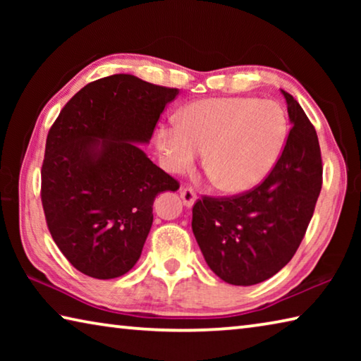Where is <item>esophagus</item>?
Wrapping results in <instances>:
<instances>
[{
    "instance_id": "34e87169",
    "label": "esophagus",
    "mask_w": 361,
    "mask_h": 361,
    "mask_svg": "<svg viewBox=\"0 0 361 361\" xmlns=\"http://www.w3.org/2000/svg\"><path fill=\"white\" fill-rule=\"evenodd\" d=\"M180 195L186 209H191V207L195 204V200H197V195H195V192L191 188H183L180 191Z\"/></svg>"
}]
</instances>
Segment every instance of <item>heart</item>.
Instances as JSON below:
<instances>
[{
  "label": "heart",
  "mask_w": 361,
  "mask_h": 361,
  "mask_svg": "<svg viewBox=\"0 0 361 361\" xmlns=\"http://www.w3.org/2000/svg\"><path fill=\"white\" fill-rule=\"evenodd\" d=\"M288 121L276 102L228 97L181 108L175 127H159L156 146L170 173H185L204 152L219 191L243 194L266 180L282 154Z\"/></svg>",
  "instance_id": "1"
}]
</instances>
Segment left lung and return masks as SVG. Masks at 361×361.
Segmentation results:
<instances>
[{
  "mask_svg": "<svg viewBox=\"0 0 361 361\" xmlns=\"http://www.w3.org/2000/svg\"><path fill=\"white\" fill-rule=\"evenodd\" d=\"M291 124L282 156L253 191L204 197L192 207V232L207 264L226 283L264 282L288 264L314 215L322 156L314 126L282 90Z\"/></svg>",
  "mask_w": 361,
  "mask_h": 361,
  "instance_id": "1",
  "label": "left lung"
}]
</instances>
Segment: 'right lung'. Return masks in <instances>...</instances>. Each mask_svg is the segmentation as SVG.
Wrapping results in <instances>:
<instances>
[{
  "mask_svg": "<svg viewBox=\"0 0 361 361\" xmlns=\"http://www.w3.org/2000/svg\"><path fill=\"white\" fill-rule=\"evenodd\" d=\"M176 95L119 73L79 90L49 130L42 209L54 242L85 276L129 272L149 234L156 195L178 189L140 148Z\"/></svg>",
  "mask_w": 361,
  "mask_h": 361,
  "instance_id": "obj_1",
  "label": "right lung"
}]
</instances>
